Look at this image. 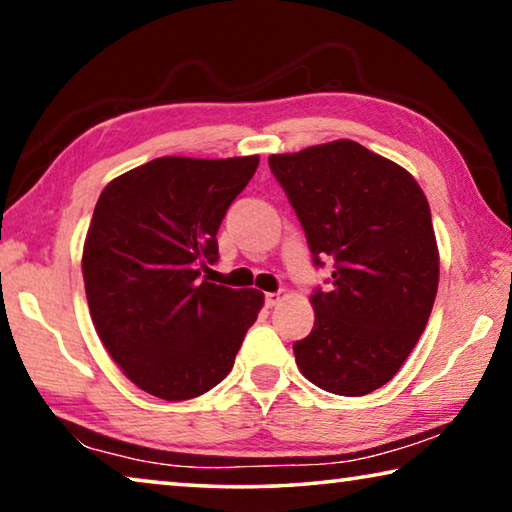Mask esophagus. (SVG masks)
Instances as JSON below:
<instances>
[{"label": "esophagus", "instance_id": "1", "mask_svg": "<svg viewBox=\"0 0 512 512\" xmlns=\"http://www.w3.org/2000/svg\"><path fill=\"white\" fill-rule=\"evenodd\" d=\"M282 300H284V293H282V291H277V293H266V307H268V309L277 307V305H280Z\"/></svg>", "mask_w": 512, "mask_h": 512}]
</instances>
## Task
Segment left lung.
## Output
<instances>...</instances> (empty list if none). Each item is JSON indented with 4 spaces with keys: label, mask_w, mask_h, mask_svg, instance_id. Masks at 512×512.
<instances>
[{
    "label": "left lung",
    "mask_w": 512,
    "mask_h": 512,
    "mask_svg": "<svg viewBox=\"0 0 512 512\" xmlns=\"http://www.w3.org/2000/svg\"><path fill=\"white\" fill-rule=\"evenodd\" d=\"M305 228L314 262L332 257V289H316L314 329L293 343L302 375L327 393L361 397L391 381L427 327L440 255L427 196L409 171L352 140L268 158Z\"/></svg>",
    "instance_id": "obj_1"
}]
</instances>
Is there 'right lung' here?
Returning a JSON list of instances; mask_svg holds the SVG:
<instances>
[{
    "label": "right lung",
    "mask_w": 512,
    "mask_h": 512,
    "mask_svg": "<svg viewBox=\"0 0 512 512\" xmlns=\"http://www.w3.org/2000/svg\"><path fill=\"white\" fill-rule=\"evenodd\" d=\"M257 164L167 155L103 187L83 244L85 296L101 343L144 393H207L257 320L262 291L198 277L219 259L216 232Z\"/></svg>",
    "instance_id": "1"
}]
</instances>
